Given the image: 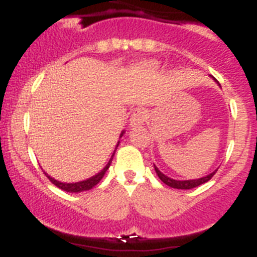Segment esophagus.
I'll return each mask as SVG.
<instances>
[{
	"mask_svg": "<svg viewBox=\"0 0 257 257\" xmlns=\"http://www.w3.org/2000/svg\"><path fill=\"white\" fill-rule=\"evenodd\" d=\"M145 119H147V112L143 108H136L130 118L131 127L142 126V124H144Z\"/></svg>",
	"mask_w": 257,
	"mask_h": 257,
	"instance_id": "obj_1",
	"label": "esophagus"
}]
</instances>
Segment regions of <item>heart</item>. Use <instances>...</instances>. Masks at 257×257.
Masks as SVG:
<instances>
[{
  "label": "heart",
  "instance_id": "1",
  "mask_svg": "<svg viewBox=\"0 0 257 257\" xmlns=\"http://www.w3.org/2000/svg\"><path fill=\"white\" fill-rule=\"evenodd\" d=\"M147 67L154 68V67H156V64H154V63H148V65H147Z\"/></svg>",
  "mask_w": 257,
  "mask_h": 257
}]
</instances>
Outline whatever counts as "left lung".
I'll use <instances>...</instances> for the list:
<instances>
[{"mask_svg":"<svg viewBox=\"0 0 257 257\" xmlns=\"http://www.w3.org/2000/svg\"><path fill=\"white\" fill-rule=\"evenodd\" d=\"M154 170H156L157 175H158V178H160L161 180L166 184V185H169V187H171V188H175V189H192V188L198 187V185H201V184H205L206 181L210 180V179L212 178L213 175L216 174V171H217V170H215L212 174L207 175V176H203V178H201V179H194V180H174V179L167 178L166 175H163L160 170L157 169L156 166H154Z\"/></svg>","mask_w":257,"mask_h":257,"instance_id":"8db88e82","label":"left lung"}]
</instances>
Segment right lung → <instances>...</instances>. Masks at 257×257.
I'll list each match as a JSON object with an SVG mask.
<instances>
[{
    "label": "right lung",
    "instance_id": "1",
    "mask_svg": "<svg viewBox=\"0 0 257 257\" xmlns=\"http://www.w3.org/2000/svg\"><path fill=\"white\" fill-rule=\"evenodd\" d=\"M123 135V131L121 133V136ZM113 156H114V153H113ZM113 156L112 158H110V161L108 162V165L104 167L103 170H101L100 172H97L95 176H92V178L87 179V180H83V181H78V183H61V181H58L55 180V179L50 178L49 175L45 174L49 178V180L51 181L54 185H56L58 188H60V189H63L64 192H69V193H79V192H85V190H90L91 188H94L95 185H96L99 181L103 179L104 174L106 172V170L109 169V166H110V163H112V160H113Z\"/></svg>",
    "mask_w": 257,
    "mask_h": 257
}]
</instances>
